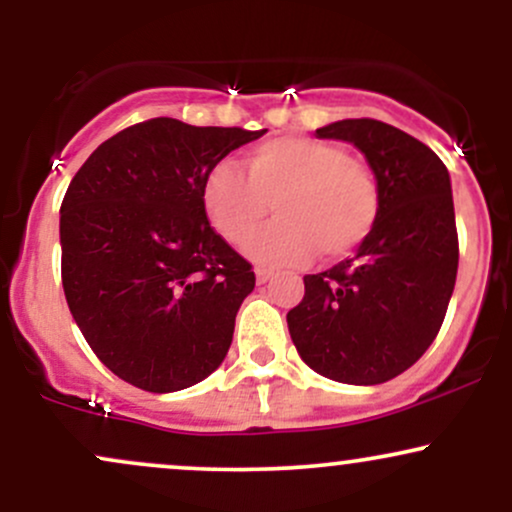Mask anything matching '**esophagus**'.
<instances>
[{"mask_svg":"<svg viewBox=\"0 0 512 512\" xmlns=\"http://www.w3.org/2000/svg\"><path fill=\"white\" fill-rule=\"evenodd\" d=\"M255 276H257V284H264V281L272 279V272H269V269H264V267H257Z\"/></svg>","mask_w":512,"mask_h":512,"instance_id":"obj_1","label":"esophagus"}]
</instances>
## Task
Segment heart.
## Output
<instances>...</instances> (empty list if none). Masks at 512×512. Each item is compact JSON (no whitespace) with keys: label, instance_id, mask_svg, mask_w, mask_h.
<instances>
[{"label":"heart","instance_id":"heart-1","mask_svg":"<svg viewBox=\"0 0 512 512\" xmlns=\"http://www.w3.org/2000/svg\"><path fill=\"white\" fill-rule=\"evenodd\" d=\"M202 204L228 243H245L269 209L279 216L248 245L262 264H298L313 252L337 260L366 243L380 219V182L344 146L276 137L245 156V173L219 163L204 180Z\"/></svg>","mask_w":512,"mask_h":512}]
</instances>
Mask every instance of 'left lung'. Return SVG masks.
Segmentation results:
<instances>
[{
    "label": "left lung",
    "instance_id": "left-lung-1",
    "mask_svg": "<svg viewBox=\"0 0 512 512\" xmlns=\"http://www.w3.org/2000/svg\"><path fill=\"white\" fill-rule=\"evenodd\" d=\"M320 139L351 142L380 182V219L351 260L305 274L286 322L315 373L380 385L433 344L455 289L457 245L450 175L431 149L380 120H339Z\"/></svg>",
    "mask_w": 512,
    "mask_h": 512
}]
</instances>
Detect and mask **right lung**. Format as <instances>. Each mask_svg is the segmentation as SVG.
<instances>
[{
	"instance_id": "obj_1",
	"label": "right lung",
	"mask_w": 512,
	"mask_h": 512,
	"mask_svg": "<svg viewBox=\"0 0 512 512\" xmlns=\"http://www.w3.org/2000/svg\"><path fill=\"white\" fill-rule=\"evenodd\" d=\"M267 129L139 122L86 158L60 209L62 286L76 325L117 378L175 392L221 366L252 264L211 228L209 170Z\"/></svg>"
}]
</instances>
